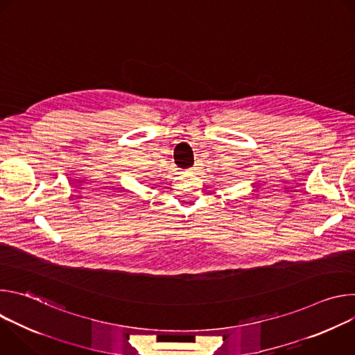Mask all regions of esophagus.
Segmentation results:
<instances>
[{
  "mask_svg": "<svg viewBox=\"0 0 355 355\" xmlns=\"http://www.w3.org/2000/svg\"><path fill=\"white\" fill-rule=\"evenodd\" d=\"M191 170H192V171H193V173H195V171H198V167H196V166H195V167H192V168H191Z\"/></svg>",
  "mask_w": 355,
  "mask_h": 355,
  "instance_id": "34e87169",
  "label": "esophagus"
}]
</instances>
